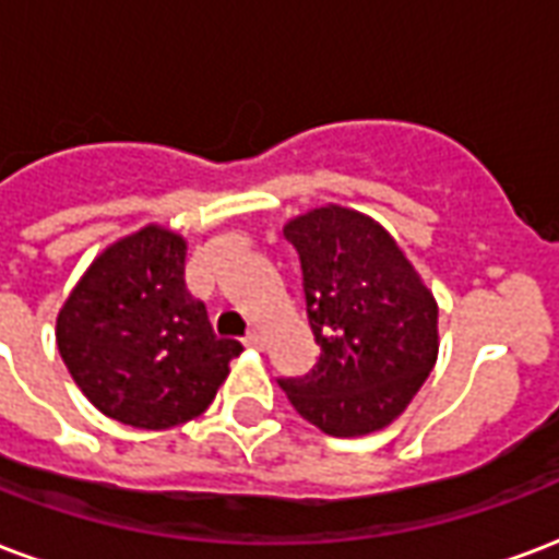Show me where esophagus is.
I'll use <instances>...</instances> for the list:
<instances>
[{"mask_svg":"<svg viewBox=\"0 0 559 559\" xmlns=\"http://www.w3.org/2000/svg\"><path fill=\"white\" fill-rule=\"evenodd\" d=\"M246 346H251V349H263V346H266V341H263V334L260 332H248L246 334Z\"/></svg>","mask_w":559,"mask_h":559,"instance_id":"esophagus-1","label":"esophagus"}]
</instances>
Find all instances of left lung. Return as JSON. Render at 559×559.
<instances>
[{
    "mask_svg": "<svg viewBox=\"0 0 559 559\" xmlns=\"http://www.w3.org/2000/svg\"><path fill=\"white\" fill-rule=\"evenodd\" d=\"M284 237L320 346L311 373L278 379L293 408L337 438L388 427L427 382L438 305L391 234L343 206L293 218Z\"/></svg>",
    "mask_w": 559,
    "mask_h": 559,
    "instance_id": "1",
    "label": "left lung"
}]
</instances>
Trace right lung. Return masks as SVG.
<instances>
[{"label": "right lung", "mask_w": 559, "mask_h": 559, "mask_svg": "<svg viewBox=\"0 0 559 559\" xmlns=\"http://www.w3.org/2000/svg\"><path fill=\"white\" fill-rule=\"evenodd\" d=\"M73 382L127 427L168 429L204 412L242 343L218 337L186 287V242L165 227L106 248L56 325Z\"/></svg>", "instance_id": "add662e5"}]
</instances>
